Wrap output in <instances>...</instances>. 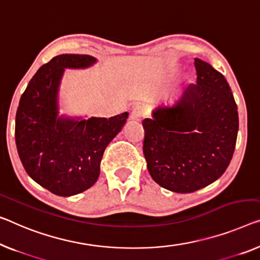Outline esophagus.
I'll use <instances>...</instances> for the list:
<instances>
[{
  "label": "esophagus",
  "mask_w": 260,
  "mask_h": 260,
  "mask_svg": "<svg viewBox=\"0 0 260 260\" xmlns=\"http://www.w3.org/2000/svg\"><path fill=\"white\" fill-rule=\"evenodd\" d=\"M143 115H145V111H143V108L140 105H135L131 112L132 120H140Z\"/></svg>",
  "instance_id": "obj_1"
}]
</instances>
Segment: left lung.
<instances>
[{"label":"left lung","instance_id":"obj_1","mask_svg":"<svg viewBox=\"0 0 260 260\" xmlns=\"http://www.w3.org/2000/svg\"><path fill=\"white\" fill-rule=\"evenodd\" d=\"M196 84L161 104L142 121L143 154L152 179L187 193L219 179L229 166L238 133V112L222 73L195 58Z\"/></svg>","mask_w":260,"mask_h":260}]
</instances>
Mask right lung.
Instances as JSON below:
<instances>
[{"mask_svg":"<svg viewBox=\"0 0 260 260\" xmlns=\"http://www.w3.org/2000/svg\"><path fill=\"white\" fill-rule=\"evenodd\" d=\"M88 55H59L42 65L19 100L15 140L25 172L58 196L83 192L95 183L107 147L128 113L87 120L58 115V91L64 69H85Z\"/></svg>","mask_w":260,"mask_h":260,"instance_id":"right-lung-1","label":"right lung"}]
</instances>
